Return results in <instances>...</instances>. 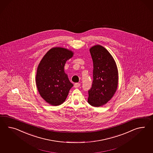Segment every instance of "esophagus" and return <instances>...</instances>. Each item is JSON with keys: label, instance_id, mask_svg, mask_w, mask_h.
<instances>
[{"label": "esophagus", "instance_id": "34e87169", "mask_svg": "<svg viewBox=\"0 0 153 153\" xmlns=\"http://www.w3.org/2000/svg\"><path fill=\"white\" fill-rule=\"evenodd\" d=\"M79 86H80V83H75L74 84V87L75 88H78Z\"/></svg>", "mask_w": 153, "mask_h": 153}]
</instances>
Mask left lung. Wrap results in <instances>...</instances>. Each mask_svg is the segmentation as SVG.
I'll return each instance as SVG.
<instances>
[{"label": "left lung", "instance_id": "8db88e82", "mask_svg": "<svg viewBox=\"0 0 153 153\" xmlns=\"http://www.w3.org/2000/svg\"><path fill=\"white\" fill-rule=\"evenodd\" d=\"M90 53L93 60V82L88 91V102L94 107L106 104L116 92L118 73L112 55L104 47H92Z\"/></svg>", "mask_w": 153, "mask_h": 153}]
</instances>
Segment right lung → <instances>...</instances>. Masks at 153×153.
Here are the masks:
<instances>
[{
    "label": "right lung",
    "mask_w": 153,
    "mask_h": 153,
    "mask_svg": "<svg viewBox=\"0 0 153 153\" xmlns=\"http://www.w3.org/2000/svg\"><path fill=\"white\" fill-rule=\"evenodd\" d=\"M73 52L62 48H53L45 54L37 67L36 82L42 98L52 105L62 104L74 86L64 72L66 61Z\"/></svg>",
    "instance_id": "1"
}]
</instances>
